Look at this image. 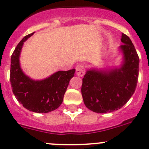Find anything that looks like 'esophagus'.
<instances>
[{"label":"esophagus","instance_id":"1","mask_svg":"<svg viewBox=\"0 0 149 149\" xmlns=\"http://www.w3.org/2000/svg\"><path fill=\"white\" fill-rule=\"evenodd\" d=\"M85 70H86V68L84 65H78L76 66V74H77L79 76H81V77L84 76V73H85Z\"/></svg>","mask_w":149,"mask_h":149}]
</instances>
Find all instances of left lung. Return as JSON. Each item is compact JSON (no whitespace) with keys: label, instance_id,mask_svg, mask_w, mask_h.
<instances>
[{"label":"left lung","instance_id":"obj_1","mask_svg":"<svg viewBox=\"0 0 149 149\" xmlns=\"http://www.w3.org/2000/svg\"><path fill=\"white\" fill-rule=\"evenodd\" d=\"M124 63L110 71L89 70L83 79L81 94L86 107L97 113L120 109L135 92L139 73V57L128 36L122 34Z\"/></svg>","mask_w":149,"mask_h":149}]
</instances>
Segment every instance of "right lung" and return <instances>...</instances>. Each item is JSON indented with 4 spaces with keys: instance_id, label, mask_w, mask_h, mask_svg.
Segmentation results:
<instances>
[{
    "instance_id": "add662e5",
    "label": "right lung",
    "mask_w": 149,
    "mask_h": 149,
    "mask_svg": "<svg viewBox=\"0 0 149 149\" xmlns=\"http://www.w3.org/2000/svg\"><path fill=\"white\" fill-rule=\"evenodd\" d=\"M33 34L25 36L12 54L10 81L13 94L24 107L37 113H47L62 104L69 81L76 70L58 71L42 81L31 80L25 76L20 68L19 58L24 42Z\"/></svg>"
}]
</instances>
